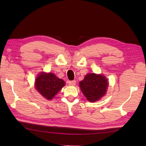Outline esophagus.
<instances>
[{"mask_svg": "<svg viewBox=\"0 0 146 146\" xmlns=\"http://www.w3.org/2000/svg\"><path fill=\"white\" fill-rule=\"evenodd\" d=\"M68 84L70 86H74L76 84V81L75 80H71V81L68 82Z\"/></svg>", "mask_w": 146, "mask_h": 146, "instance_id": "esophagus-1", "label": "esophagus"}]
</instances>
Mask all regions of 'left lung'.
I'll use <instances>...</instances> for the list:
<instances>
[{
  "label": "left lung",
  "instance_id": "left-lung-1",
  "mask_svg": "<svg viewBox=\"0 0 146 146\" xmlns=\"http://www.w3.org/2000/svg\"><path fill=\"white\" fill-rule=\"evenodd\" d=\"M83 95L89 102H96L103 97L107 92L108 81L103 75L90 73L80 82Z\"/></svg>",
  "mask_w": 146,
  "mask_h": 146
}]
</instances>
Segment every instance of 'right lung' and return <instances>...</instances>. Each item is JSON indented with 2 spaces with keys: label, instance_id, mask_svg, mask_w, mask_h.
<instances>
[{
  "label": "right lung",
  "instance_id": "right-lung-1",
  "mask_svg": "<svg viewBox=\"0 0 146 146\" xmlns=\"http://www.w3.org/2000/svg\"><path fill=\"white\" fill-rule=\"evenodd\" d=\"M64 85L63 80L51 73H40L35 82L37 90L48 100H51Z\"/></svg>",
  "mask_w": 146,
  "mask_h": 146
}]
</instances>
